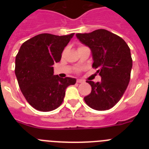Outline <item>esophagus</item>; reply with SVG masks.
<instances>
[{
    "instance_id": "1",
    "label": "esophagus",
    "mask_w": 149,
    "mask_h": 149,
    "mask_svg": "<svg viewBox=\"0 0 149 149\" xmlns=\"http://www.w3.org/2000/svg\"><path fill=\"white\" fill-rule=\"evenodd\" d=\"M83 82H84V81L81 80V79H77V83H78V84H80V83H83Z\"/></svg>"
}]
</instances>
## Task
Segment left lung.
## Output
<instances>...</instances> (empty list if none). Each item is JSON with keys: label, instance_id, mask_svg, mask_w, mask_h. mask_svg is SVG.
Masks as SVG:
<instances>
[{"label": "left lung", "instance_id": "1", "mask_svg": "<svg viewBox=\"0 0 149 149\" xmlns=\"http://www.w3.org/2000/svg\"><path fill=\"white\" fill-rule=\"evenodd\" d=\"M88 46L93 56V67L101 77L100 82L86 81L92 86L84 101L91 108L107 110L115 106L125 92L132 68L131 50L123 39L104 29L89 33H76Z\"/></svg>", "mask_w": 149, "mask_h": 149}]
</instances>
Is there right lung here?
I'll return each mask as SVG.
<instances>
[{"label":"right lung","mask_w":149,"mask_h":149,"mask_svg":"<svg viewBox=\"0 0 149 149\" xmlns=\"http://www.w3.org/2000/svg\"><path fill=\"white\" fill-rule=\"evenodd\" d=\"M74 35L39 34L21 46L15 57V76L22 94L36 110L48 112L57 108L66 88L76 83L75 78L54 75L53 67L60 61Z\"/></svg>","instance_id":"add662e5"}]
</instances>
